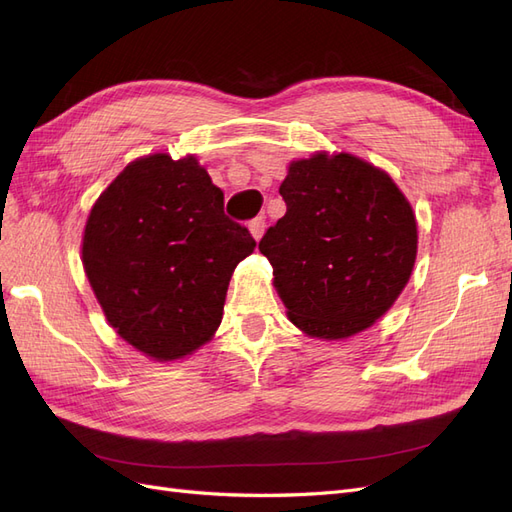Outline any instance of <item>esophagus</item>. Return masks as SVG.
<instances>
[{"label":"esophagus","mask_w":512,"mask_h":512,"mask_svg":"<svg viewBox=\"0 0 512 512\" xmlns=\"http://www.w3.org/2000/svg\"><path fill=\"white\" fill-rule=\"evenodd\" d=\"M265 218H262V215H258V218H254L252 222H250V232H252V237L258 241L260 237H262V232H265Z\"/></svg>","instance_id":"1"}]
</instances>
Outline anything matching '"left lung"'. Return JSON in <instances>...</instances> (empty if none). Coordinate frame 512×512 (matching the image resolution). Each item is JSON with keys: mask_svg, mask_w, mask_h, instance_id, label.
I'll use <instances>...</instances> for the list:
<instances>
[{"mask_svg": "<svg viewBox=\"0 0 512 512\" xmlns=\"http://www.w3.org/2000/svg\"><path fill=\"white\" fill-rule=\"evenodd\" d=\"M286 215L260 239L273 286L301 331L344 339L371 327L406 288L416 220L384 170L350 153H316L288 168Z\"/></svg>", "mask_w": 512, "mask_h": 512, "instance_id": "8db88e82", "label": "left lung"}]
</instances>
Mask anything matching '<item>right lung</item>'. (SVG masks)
I'll list each match as a JSON object with an SVG mask.
<instances>
[{"label":"right lung","mask_w":512,"mask_h":512,"mask_svg":"<svg viewBox=\"0 0 512 512\" xmlns=\"http://www.w3.org/2000/svg\"><path fill=\"white\" fill-rule=\"evenodd\" d=\"M254 247L194 156L153 153L96 200L83 267L108 324L151 359L175 361L218 331L232 271Z\"/></svg>","instance_id":"obj_1"}]
</instances>
